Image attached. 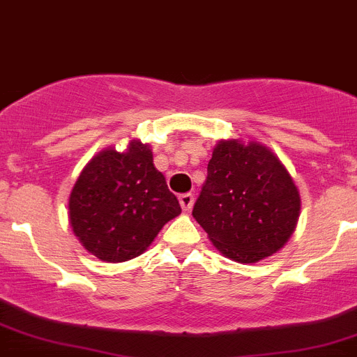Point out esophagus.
Instances as JSON below:
<instances>
[{"label":"esophagus","mask_w":357,"mask_h":357,"mask_svg":"<svg viewBox=\"0 0 357 357\" xmlns=\"http://www.w3.org/2000/svg\"><path fill=\"white\" fill-rule=\"evenodd\" d=\"M178 203L182 206L183 211H190L194 206V196L192 194H182V196L178 197Z\"/></svg>","instance_id":"34e87169"}]
</instances>
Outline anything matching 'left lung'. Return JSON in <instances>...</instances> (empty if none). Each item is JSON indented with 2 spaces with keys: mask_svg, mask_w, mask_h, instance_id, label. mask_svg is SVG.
<instances>
[{
  "mask_svg": "<svg viewBox=\"0 0 357 357\" xmlns=\"http://www.w3.org/2000/svg\"><path fill=\"white\" fill-rule=\"evenodd\" d=\"M299 213V189L266 144L241 137L216 142L192 216L225 258L251 264L278 252Z\"/></svg>",
  "mask_w": 357,
  "mask_h": 357,
  "instance_id": "obj_1",
  "label": "left lung"
}]
</instances>
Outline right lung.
I'll use <instances>...</instances> for the list:
<instances>
[{"instance_id": "obj_1", "label": "right lung", "mask_w": 357, "mask_h": 357, "mask_svg": "<svg viewBox=\"0 0 357 357\" xmlns=\"http://www.w3.org/2000/svg\"><path fill=\"white\" fill-rule=\"evenodd\" d=\"M182 213L153 163V149L130 139L123 151L106 148L84 167L68 197L73 234L105 263L141 256L165 223Z\"/></svg>"}]
</instances>
